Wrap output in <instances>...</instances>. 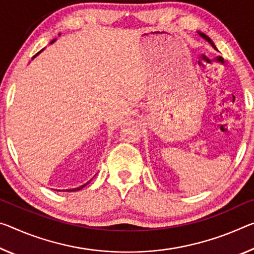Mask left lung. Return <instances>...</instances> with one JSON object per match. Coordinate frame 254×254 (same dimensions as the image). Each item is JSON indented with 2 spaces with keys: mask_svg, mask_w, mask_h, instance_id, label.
Masks as SVG:
<instances>
[{
  "mask_svg": "<svg viewBox=\"0 0 254 254\" xmlns=\"http://www.w3.org/2000/svg\"><path fill=\"white\" fill-rule=\"evenodd\" d=\"M198 34H199V35L201 36V37H202L203 39H206V40H207V42H208L209 44H210V45H211L212 47H214V48H215V50H217V48H216V46H215V44H214V43H212V40H211L210 38H209L207 35H204L203 33H200V31H198Z\"/></svg>",
  "mask_w": 254,
  "mask_h": 254,
  "instance_id": "obj_1",
  "label": "left lung"
}]
</instances>
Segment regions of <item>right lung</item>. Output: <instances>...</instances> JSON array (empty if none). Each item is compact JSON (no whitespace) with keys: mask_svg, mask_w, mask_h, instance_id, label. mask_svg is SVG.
Instances as JSON below:
<instances>
[{"mask_svg":"<svg viewBox=\"0 0 254 254\" xmlns=\"http://www.w3.org/2000/svg\"><path fill=\"white\" fill-rule=\"evenodd\" d=\"M54 42H55V39H54V40H52V43H54ZM52 43H51V44H52ZM39 53H40V52H38V53L36 54V55H38ZM36 55H35V56H36ZM35 56H34V58H35ZM34 58H33V59H34ZM89 182H90V181H89ZM89 182H87L86 184L81 185V187H79V188H75V189H71V190H67V191H69V192H74V191H79V190H81V189H82V188H84V187H86V185H87L88 183H89Z\"/></svg>","mask_w":254,"mask_h":254,"instance_id":"obj_1","label":"right lung"}]
</instances>
